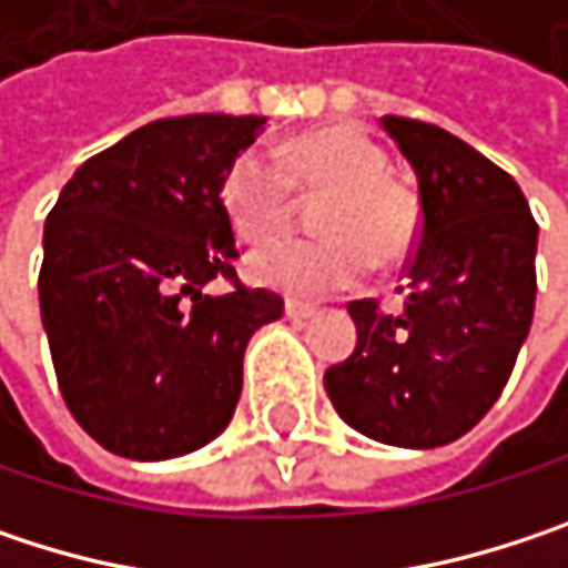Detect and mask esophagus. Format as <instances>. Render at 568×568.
I'll list each match as a JSON object with an SVG mask.
<instances>
[{
  "mask_svg": "<svg viewBox=\"0 0 568 568\" xmlns=\"http://www.w3.org/2000/svg\"><path fill=\"white\" fill-rule=\"evenodd\" d=\"M285 315L295 318V322H302V318L315 315V305L312 302H298V298H285Z\"/></svg>",
  "mask_w": 568,
  "mask_h": 568,
  "instance_id": "obj_1",
  "label": "esophagus"
}]
</instances>
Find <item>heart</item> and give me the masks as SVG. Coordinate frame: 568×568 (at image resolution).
<instances>
[{
  "instance_id": "heart-1",
  "label": "heart",
  "mask_w": 568,
  "mask_h": 568,
  "mask_svg": "<svg viewBox=\"0 0 568 568\" xmlns=\"http://www.w3.org/2000/svg\"><path fill=\"white\" fill-rule=\"evenodd\" d=\"M295 190L328 200L315 226L322 240L270 236L250 253L253 280L292 295L355 285L375 263L400 260L420 230L417 196L388 176V154L355 128H322L270 151H243L223 180V210L240 236L280 230Z\"/></svg>"
}]
</instances>
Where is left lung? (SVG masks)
Segmentation results:
<instances>
[{
    "instance_id": "left-lung-1",
    "label": "left lung",
    "mask_w": 568,
    "mask_h": 568,
    "mask_svg": "<svg viewBox=\"0 0 568 568\" xmlns=\"http://www.w3.org/2000/svg\"><path fill=\"white\" fill-rule=\"evenodd\" d=\"M382 128L417 173L404 312L348 302L358 345L325 392L358 434L424 450L464 437L507 388L536 305L539 226L510 173L460 138L397 114Z\"/></svg>"
}]
</instances>
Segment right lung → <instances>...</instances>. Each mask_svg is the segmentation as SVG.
I'll use <instances>...</instances> for the list:
<instances>
[{
  "label": "right lung",
  "mask_w": 568,
  "mask_h": 568,
  "mask_svg": "<svg viewBox=\"0 0 568 568\" xmlns=\"http://www.w3.org/2000/svg\"><path fill=\"white\" fill-rule=\"evenodd\" d=\"M266 118H161L88 158L45 220L42 325L74 420L111 454L210 444L243 392L253 332L283 298L236 276L223 180ZM234 285L210 296L205 283Z\"/></svg>",
  "instance_id": "add662e5"
}]
</instances>
